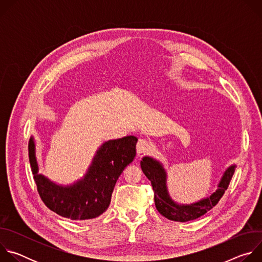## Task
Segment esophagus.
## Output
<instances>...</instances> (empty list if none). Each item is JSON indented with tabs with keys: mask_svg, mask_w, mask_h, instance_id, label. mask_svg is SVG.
Wrapping results in <instances>:
<instances>
[{
	"mask_svg": "<svg viewBox=\"0 0 262 262\" xmlns=\"http://www.w3.org/2000/svg\"><path fill=\"white\" fill-rule=\"evenodd\" d=\"M150 149V144L145 139H140L137 143V158L141 159Z\"/></svg>",
	"mask_w": 262,
	"mask_h": 262,
	"instance_id": "obj_1",
	"label": "esophagus"
}]
</instances>
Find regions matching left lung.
<instances>
[{
	"instance_id": "8db88e82",
	"label": "left lung",
	"mask_w": 262,
	"mask_h": 262,
	"mask_svg": "<svg viewBox=\"0 0 262 262\" xmlns=\"http://www.w3.org/2000/svg\"><path fill=\"white\" fill-rule=\"evenodd\" d=\"M235 167V165H231L226 169L217 184V190L210 196L191 204H178L169 195L167 172L163 164L150 157H144L141 161L143 173L151 181L158 211L165 217L176 222H188L198 219L215 206L228 189Z\"/></svg>"
}]
</instances>
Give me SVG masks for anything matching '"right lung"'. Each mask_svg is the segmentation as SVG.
<instances>
[{"mask_svg": "<svg viewBox=\"0 0 262 262\" xmlns=\"http://www.w3.org/2000/svg\"><path fill=\"white\" fill-rule=\"evenodd\" d=\"M135 136L108 140L98 149L83 178L61 185L39 173L34 138L29 141V160L41 200L61 216L83 221L103 213L111 202L119 176L136 157Z\"/></svg>", "mask_w": 262, "mask_h": 262, "instance_id": "add662e5", "label": "right lung"}]
</instances>
